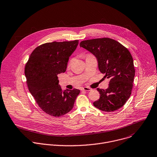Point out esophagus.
Returning <instances> with one entry per match:
<instances>
[{"label":"esophagus","mask_w":157,"mask_h":157,"mask_svg":"<svg viewBox=\"0 0 157 157\" xmlns=\"http://www.w3.org/2000/svg\"><path fill=\"white\" fill-rule=\"evenodd\" d=\"M81 90H84V91H90V90H91V89L88 87H82Z\"/></svg>","instance_id":"obj_1"}]
</instances>
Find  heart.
Returning a JSON list of instances; mask_svg holds the SVG:
<instances>
[{"mask_svg":"<svg viewBox=\"0 0 157 157\" xmlns=\"http://www.w3.org/2000/svg\"><path fill=\"white\" fill-rule=\"evenodd\" d=\"M70 62H71V61H70Z\"/></svg>","mask_w":157,"mask_h":157,"instance_id":"b5f03b06","label":"heart"}]
</instances>
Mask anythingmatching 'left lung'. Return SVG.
I'll return each mask as SVG.
<instances>
[{
    "label": "left lung",
    "instance_id": "left-lung-1",
    "mask_svg": "<svg viewBox=\"0 0 157 157\" xmlns=\"http://www.w3.org/2000/svg\"><path fill=\"white\" fill-rule=\"evenodd\" d=\"M80 46L95 56L100 71L110 79L107 89H97L100 96L94 105L107 112L120 109L129 98L133 86L135 69L130 52L108 37L82 40Z\"/></svg>",
    "mask_w": 157,
    "mask_h": 157
}]
</instances>
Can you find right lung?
<instances>
[{
    "instance_id": "right-lung-1",
    "label": "right lung",
    "mask_w": 157,
    "mask_h": 157,
    "mask_svg": "<svg viewBox=\"0 0 157 157\" xmlns=\"http://www.w3.org/2000/svg\"><path fill=\"white\" fill-rule=\"evenodd\" d=\"M78 40L47 42L37 47L27 62L25 73L29 92L47 114L63 116L73 108L79 89L62 90L58 75L66 71Z\"/></svg>"
}]
</instances>
